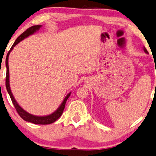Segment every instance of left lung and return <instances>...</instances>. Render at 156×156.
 <instances>
[{"label": "left lung", "mask_w": 156, "mask_h": 156, "mask_svg": "<svg viewBox=\"0 0 156 156\" xmlns=\"http://www.w3.org/2000/svg\"><path fill=\"white\" fill-rule=\"evenodd\" d=\"M144 52H145V53H148V51H147V49L145 48V47H144Z\"/></svg>", "instance_id": "left-lung-1"}]
</instances>
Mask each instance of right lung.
Listing matches in <instances>:
<instances>
[{"label":"right lung","mask_w":156,"mask_h":156,"mask_svg":"<svg viewBox=\"0 0 156 156\" xmlns=\"http://www.w3.org/2000/svg\"><path fill=\"white\" fill-rule=\"evenodd\" d=\"M41 27V25H34V26H32V27H29L28 29L24 31L23 33H22V34L20 35V36L17 37V38H16V40L15 41L14 44H13L12 48H11L10 51H9L8 52V54H7L6 59H5V65H6L5 87H6L7 91H8V93L9 94V96H10V97H11V99H12V103H13V105H14L15 109H16V112H17V113L20 115V116L22 118V119L24 120V121H26L35 123V124L45 125V124H50V123H54V122H55L56 121H57V120L59 119L60 116L62 115V112L64 111V109H65V104H66L67 99H68L69 97H70V93H69L67 95V97H65V99H64L63 102L62 103V105H60L59 108H58V110H56L54 113L51 114V115H47V116H35V115H31V114L28 113V112H26L25 110H24L23 109L21 108V107L19 105L17 104V102H16V100H15L14 97H13V94H12V91H11V89H10V86H9V54H10L11 51L13 49V48H14V46L18 44V43H20L22 40H23L24 37L29 36L30 35L33 34L35 31L38 30L39 28H40Z\"/></svg>","instance_id":"1"}]
</instances>
